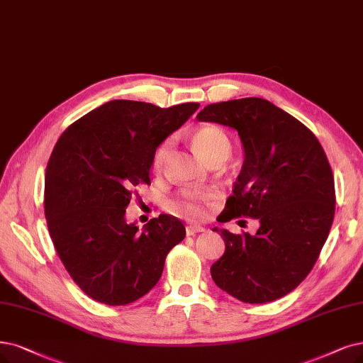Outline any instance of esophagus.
<instances>
[{
  "label": "esophagus",
  "mask_w": 363,
  "mask_h": 363,
  "mask_svg": "<svg viewBox=\"0 0 363 363\" xmlns=\"http://www.w3.org/2000/svg\"><path fill=\"white\" fill-rule=\"evenodd\" d=\"M185 230H186V235L191 236V235H196V233L203 232L205 229H203L202 225H197V224H189V225L185 227Z\"/></svg>",
  "instance_id": "esophagus-1"
}]
</instances>
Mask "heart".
I'll use <instances>...</instances> for the list:
<instances>
[{
  "label": "heart",
  "mask_w": 363,
  "mask_h": 363,
  "mask_svg": "<svg viewBox=\"0 0 363 363\" xmlns=\"http://www.w3.org/2000/svg\"><path fill=\"white\" fill-rule=\"evenodd\" d=\"M191 142L196 151L208 163H224L232 154V142L227 133L217 125H202L191 133ZM170 150V140H164L157 146L152 157V167L160 169L163 166ZM216 191L209 189L185 190L178 199L169 202L167 208L181 217L199 220L206 216L208 208L216 199Z\"/></svg>",
  "instance_id": "obj_1"
}]
</instances>
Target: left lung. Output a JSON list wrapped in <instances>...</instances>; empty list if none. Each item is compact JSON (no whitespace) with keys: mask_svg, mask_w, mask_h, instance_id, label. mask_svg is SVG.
Listing matches in <instances>:
<instances>
[{"mask_svg":"<svg viewBox=\"0 0 363 363\" xmlns=\"http://www.w3.org/2000/svg\"><path fill=\"white\" fill-rule=\"evenodd\" d=\"M238 131L244 164L227 199L223 221L257 220L256 235L213 229L223 257L211 266L213 283L245 303L286 296L311 272L335 216L328 157L301 121L257 97L206 106L196 116Z\"/></svg>","mask_w":363,"mask_h":363,"instance_id":"1","label":"left lung"}]
</instances>
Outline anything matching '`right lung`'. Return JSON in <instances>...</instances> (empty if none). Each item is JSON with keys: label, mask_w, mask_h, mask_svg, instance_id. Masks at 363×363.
<instances>
[{"label": "right lung", "mask_w": 363, "mask_h": 363, "mask_svg": "<svg viewBox=\"0 0 363 363\" xmlns=\"http://www.w3.org/2000/svg\"><path fill=\"white\" fill-rule=\"evenodd\" d=\"M199 106L107 101L53 147L45 178L48 229L67 272L91 299L115 306L145 296L161 278L167 252L185 238L177 217L161 213L139 230L125 209L134 189L151 182L157 146Z\"/></svg>", "instance_id": "obj_1"}]
</instances>
